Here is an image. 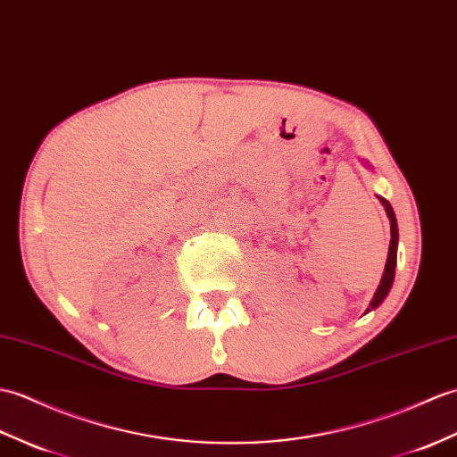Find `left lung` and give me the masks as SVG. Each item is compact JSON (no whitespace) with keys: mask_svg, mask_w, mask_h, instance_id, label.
Masks as SVG:
<instances>
[{"mask_svg":"<svg viewBox=\"0 0 457 457\" xmlns=\"http://www.w3.org/2000/svg\"><path fill=\"white\" fill-rule=\"evenodd\" d=\"M379 203L386 206L387 212V218L391 221V243H389V253H387V262H386V270H384V277H381V282L378 286V290L374 294V300L370 302V307L366 312H372L376 307L386 300V295L391 288V284H394L395 278V264H397V239H399V229H397V220H395V212L391 208V204L387 203L386 198L379 196Z\"/></svg>","mask_w":457,"mask_h":457,"instance_id":"1","label":"left lung"}]
</instances>
